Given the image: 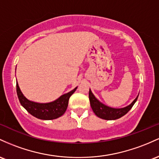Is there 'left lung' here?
Masks as SVG:
<instances>
[{"instance_id":"1","label":"left lung","mask_w":159,"mask_h":159,"mask_svg":"<svg viewBox=\"0 0 159 159\" xmlns=\"http://www.w3.org/2000/svg\"><path fill=\"white\" fill-rule=\"evenodd\" d=\"M89 98L92 110H93L94 114H95L98 117L103 119H106V120H115V119L121 118L123 116L125 115V114L132 108L133 105L134 104V103L137 101L138 96H137L136 98L134 99V101L129 106L122 109H115L103 105V103H100L99 101L95 98V97H94V94H92V91H91L90 89H89Z\"/></svg>"}]
</instances>
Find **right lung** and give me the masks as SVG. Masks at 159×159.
Listing matches in <instances>:
<instances>
[{
    "mask_svg": "<svg viewBox=\"0 0 159 159\" xmlns=\"http://www.w3.org/2000/svg\"><path fill=\"white\" fill-rule=\"evenodd\" d=\"M76 89L77 87L68 93L61 95L59 98L53 102L39 103L28 101L23 95L19 85L16 83V92L21 105L32 116L37 119H43V120H51L61 116L67 110L69 98L74 94Z\"/></svg>",
    "mask_w": 159,
    "mask_h": 159,
    "instance_id": "obj_1",
    "label": "right lung"
}]
</instances>
